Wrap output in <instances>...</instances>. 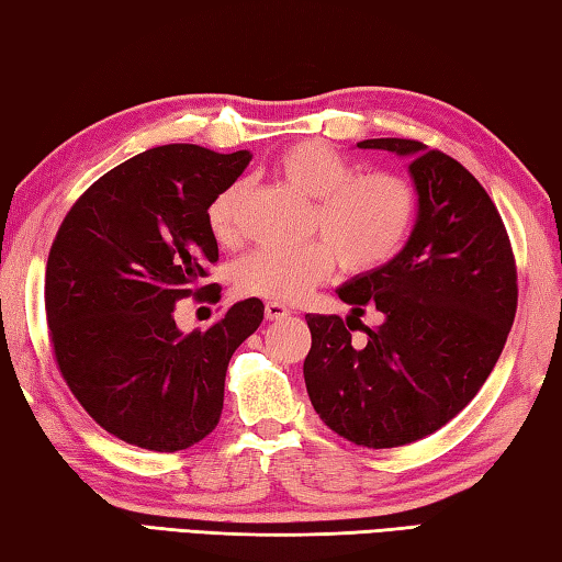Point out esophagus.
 <instances>
[{
    "mask_svg": "<svg viewBox=\"0 0 562 562\" xmlns=\"http://www.w3.org/2000/svg\"><path fill=\"white\" fill-rule=\"evenodd\" d=\"M263 313H266V321H281V318H289L291 316V311L283 306V303H276V301L266 303Z\"/></svg>",
    "mask_w": 562,
    "mask_h": 562,
    "instance_id": "obj_1",
    "label": "esophagus"
}]
</instances>
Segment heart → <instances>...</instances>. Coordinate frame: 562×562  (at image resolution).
Returning <instances> with one entry per match:
<instances>
[{"label": "heart", "mask_w": 562, "mask_h": 562, "mask_svg": "<svg viewBox=\"0 0 562 562\" xmlns=\"http://www.w3.org/2000/svg\"><path fill=\"white\" fill-rule=\"evenodd\" d=\"M273 172L291 190L313 200L308 232L321 239L291 249L263 246L236 263L239 291L293 303L326 281L333 266L370 273L390 263L407 244L417 216V192L395 172H360L326 143L306 140L283 150ZM244 182L226 184L206 206V226L224 246L239 241Z\"/></svg>", "instance_id": "1"}]
</instances>
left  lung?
I'll return each instance as SVG.
<instances>
[{
  "label": "left lung",
  "mask_w": 562,
  "mask_h": 562,
  "mask_svg": "<svg viewBox=\"0 0 562 562\" xmlns=\"http://www.w3.org/2000/svg\"><path fill=\"white\" fill-rule=\"evenodd\" d=\"M362 150L409 157L417 222L395 259L338 289L350 316L308 313L303 378L318 417L352 445L405 447L464 409L494 370L518 306L516 259L496 204L464 165L419 140ZM378 329L359 323L364 306ZM362 327L369 340L351 342Z\"/></svg>",
  "instance_id": "1"
}]
</instances>
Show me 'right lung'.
<instances>
[{
	"label": "right lung",
	"instance_id": "1",
	"mask_svg": "<svg viewBox=\"0 0 562 562\" xmlns=\"http://www.w3.org/2000/svg\"><path fill=\"white\" fill-rule=\"evenodd\" d=\"M251 153L162 145L95 180L64 216L46 261V323L56 366L81 407L113 437L180 451L220 422L234 350L261 326L263 303H234L206 330L182 333L177 301L202 299L220 259L206 206Z\"/></svg>",
	"mask_w": 562,
	"mask_h": 562
}]
</instances>
